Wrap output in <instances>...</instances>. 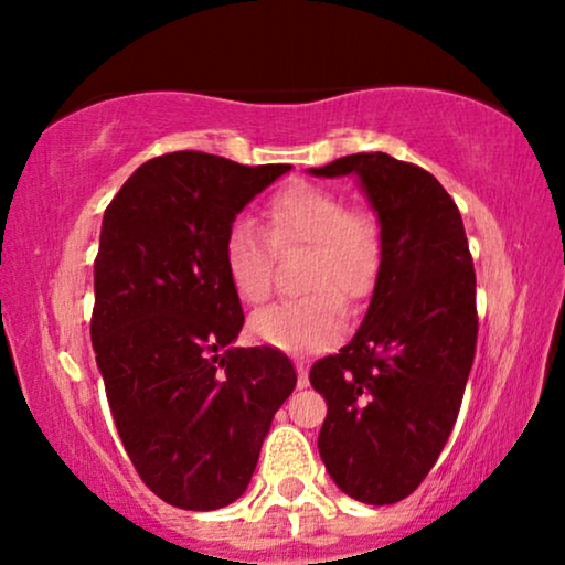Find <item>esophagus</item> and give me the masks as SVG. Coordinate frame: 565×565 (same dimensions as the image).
I'll return each instance as SVG.
<instances>
[{
  "mask_svg": "<svg viewBox=\"0 0 565 565\" xmlns=\"http://www.w3.org/2000/svg\"><path fill=\"white\" fill-rule=\"evenodd\" d=\"M298 367V385L300 388H306L308 385V370H306V365H296Z\"/></svg>",
  "mask_w": 565,
  "mask_h": 565,
  "instance_id": "obj_1",
  "label": "esophagus"
}]
</instances>
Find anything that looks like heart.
<instances>
[{
	"label": "heart",
	"instance_id": "b5f03b06",
	"mask_svg": "<svg viewBox=\"0 0 565 565\" xmlns=\"http://www.w3.org/2000/svg\"><path fill=\"white\" fill-rule=\"evenodd\" d=\"M273 249L308 246L306 298L285 300L259 311L252 331L259 342L282 352L327 350L344 331V303L358 306L373 292L383 267V231L373 213L344 207L339 192L296 182L275 192L265 207ZM269 244L252 221L238 218L223 242V267L244 303L257 306L273 290Z\"/></svg>",
	"mask_w": 565,
	"mask_h": 565
}]
</instances>
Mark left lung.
I'll list each match as a JSON object with an SVG mask.
<instances>
[{
	"instance_id": "obj_1",
	"label": "left lung",
	"mask_w": 565,
	"mask_h": 565,
	"mask_svg": "<svg viewBox=\"0 0 565 565\" xmlns=\"http://www.w3.org/2000/svg\"><path fill=\"white\" fill-rule=\"evenodd\" d=\"M358 174L383 231V267L358 334L311 367L327 398L319 452L347 497L396 504L435 466L476 358V269L455 200L427 169L352 153L311 169Z\"/></svg>"
}]
</instances>
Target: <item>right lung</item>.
<instances>
[{"label":"right lung","instance_id":"right-lung-1","mask_svg":"<svg viewBox=\"0 0 565 565\" xmlns=\"http://www.w3.org/2000/svg\"><path fill=\"white\" fill-rule=\"evenodd\" d=\"M288 169L164 153L105 211L92 347L130 462L172 507L211 512L242 497L296 388L280 350L231 347L244 311L223 267L228 226Z\"/></svg>","mask_w":565,"mask_h":565}]
</instances>
